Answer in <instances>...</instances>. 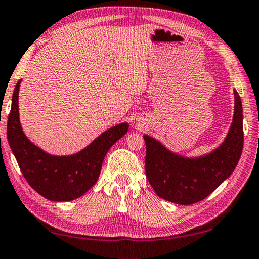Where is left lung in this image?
<instances>
[{
  "label": "left lung",
  "mask_w": 259,
  "mask_h": 259,
  "mask_svg": "<svg viewBox=\"0 0 259 259\" xmlns=\"http://www.w3.org/2000/svg\"><path fill=\"white\" fill-rule=\"evenodd\" d=\"M235 114L224 142L212 153L189 159L170 152L159 141L144 135L145 174L158 196L182 205L207 197L237 167L243 146L242 105L235 90Z\"/></svg>",
  "instance_id": "1"
}]
</instances>
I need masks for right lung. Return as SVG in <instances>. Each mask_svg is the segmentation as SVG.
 Returning <instances> with one entry per match:
<instances>
[{
  "instance_id": "1",
  "label": "right lung",
  "mask_w": 259,
  "mask_h": 259,
  "mask_svg": "<svg viewBox=\"0 0 259 259\" xmlns=\"http://www.w3.org/2000/svg\"><path fill=\"white\" fill-rule=\"evenodd\" d=\"M20 83L19 80L13 91L7 134L23 177L38 194L50 201L67 202L79 198L98 180L106 153L127 133L128 124H119L104 132L75 154L51 155L31 143L22 132L18 108Z\"/></svg>"
}]
</instances>
